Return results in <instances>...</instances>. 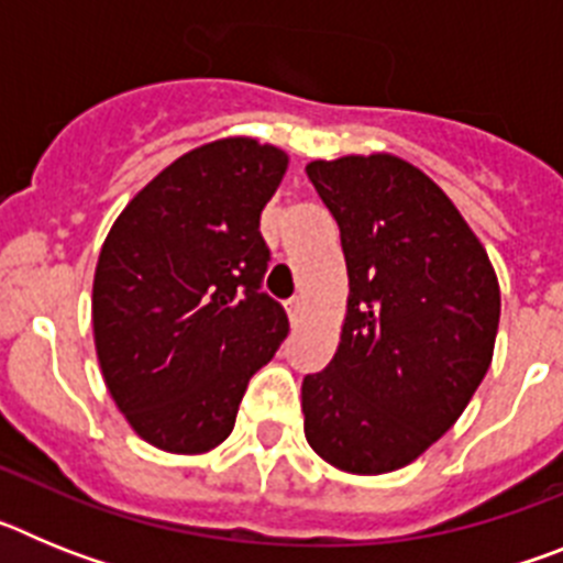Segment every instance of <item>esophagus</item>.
Here are the masks:
<instances>
[{
  "mask_svg": "<svg viewBox=\"0 0 563 563\" xmlns=\"http://www.w3.org/2000/svg\"><path fill=\"white\" fill-rule=\"evenodd\" d=\"M285 310H287V318H290V324H298V321H301V316H305V301H301V298H290V301H287L285 305Z\"/></svg>",
  "mask_w": 563,
  "mask_h": 563,
  "instance_id": "obj_1",
  "label": "esophagus"
}]
</instances>
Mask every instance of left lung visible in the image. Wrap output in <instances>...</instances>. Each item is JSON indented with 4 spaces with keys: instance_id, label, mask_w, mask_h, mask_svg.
<instances>
[{
    "instance_id": "8db88e82",
    "label": "left lung",
    "mask_w": 563,
    "mask_h": 563,
    "mask_svg": "<svg viewBox=\"0 0 563 563\" xmlns=\"http://www.w3.org/2000/svg\"><path fill=\"white\" fill-rule=\"evenodd\" d=\"M341 228L346 316L301 383L305 437L355 476L406 467L460 420L499 330V278L449 194L397 154L307 163Z\"/></svg>"
}]
</instances>
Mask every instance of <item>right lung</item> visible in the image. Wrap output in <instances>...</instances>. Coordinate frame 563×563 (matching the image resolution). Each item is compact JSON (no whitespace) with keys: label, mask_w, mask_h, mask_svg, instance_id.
Returning a JSON list of instances; mask_svg holds the SVG:
<instances>
[{"label":"right lung","mask_w":563,"mask_h":563,"mask_svg":"<svg viewBox=\"0 0 563 563\" xmlns=\"http://www.w3.org/2000/svg\"><path fill=\"white\" fill-rule=\"evenodd\" d=\"M285 148L220 137L168 163L103 239L92 335L114 406L168 454L228 440L253 372L287 335L258 292L267 271L258 217L287 172Z\"/></svg>","instance_id":"obj_1"}]
</instances>
